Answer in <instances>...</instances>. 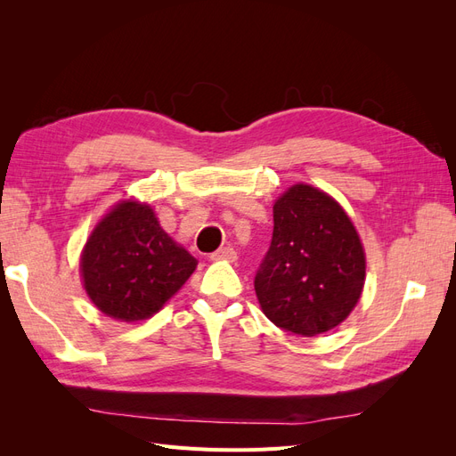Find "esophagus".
Returning <instances> with one entry per match:
<instances>
[{
  "instance_id": "esophagus-1",
  "label": "esophagus",
  "mask_w": 456,
  "mask_h": 456,
  "mask_svg": "<svg viewBox=\"0 0 456 456\" xmlns=\"http://www.w3.org/2000/svg\"><path fill=\"white\" fill-rule=\"evenodd\" d=\"M211 260H226V262H236L238 260V253L232 249V247H223L211 255Z\"/></svg>"
}]
</instances>
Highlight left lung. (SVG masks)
<instances>
[{
    "label": "left lung",
    "instance_id": "obj_1",
    "mask_svg": "<svg viewBox=\"0 0 456 456\" xmlns=\"http://www.w3.org/2000/svg\"><path fill=\"white\" fill-rule=\"evenodd\" d=\"M365 283V253L350 216L325 191L295 184L273 203L270 249L255 275L268 320L315 337L342 323Z\"/></svg>",
    "mask_w": 456,
    "mask_h": 456
}]
</instances>
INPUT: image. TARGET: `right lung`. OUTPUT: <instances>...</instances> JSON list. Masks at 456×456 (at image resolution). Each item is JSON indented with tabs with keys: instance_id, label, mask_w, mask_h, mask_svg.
<instances>
[{
	"instance_id": "obj_1",
	"label": "right lung",
	"mask_w": 456,
	"mask_h": 456,
	"mask_svg": "<svg viewBox=\"0 0 456 456\" xmlns=\"http://www.w3.org/2000/svg\"><path fill=\"white\" fill-rule=\"evenodd\" d=\"M198 260L159 226L150 205L121 201L89 236L81 278L93 305L119 322L163 308L194 273Z\"/></svg>"
}]
</instances>
